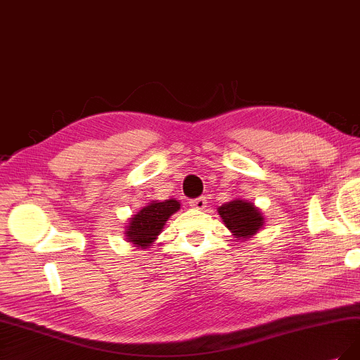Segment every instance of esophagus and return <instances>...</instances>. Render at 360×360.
<instances>
[{"mask_svg":"<svg viewBox=\"0 0 360 360\" xmlns=\"http://www.w3.org/2000/svg\"><path fill=\"white\" fill-rule=\"evenodd\" d=\"M190 203H191L193 207H195L198 210H203L206 207L207 200H206V197H198V198H195V200H191Z\"/></svg>","mask_w":360,"mask_h":360,"instance_id":"obj_1","label":"esophagus"}]
</instances>
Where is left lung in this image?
Segmentation results:
<instances>
[{
  "instance_id": "1",
  "label": "left lung",
  "mask_w": 360,
  "mask_h": 360,
  "mask_svg": "<svg viewBox=\"0 0 360 360\" xmlns=\"http://www.w3.org/2000/svg\"><path fill=\"white\" fill-rule=\"evenodd\" d=\"M218 214L236 240L240 242H246L248 238L254 237L265 222L262 212L254 203L243 198H233L224 203L218 207Z\"/></svg>"
}]
</instances>
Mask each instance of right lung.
<instances>
[{
	"mask_svg": "<svg viewBox=\"0 0 360 360\" xmlns=\"http://www.w3.org/2000/svg\"><path fill=\"white\" fill-rule=\"evenodd\" d=\"M181 209V203L175 198L165 202L153 200L141 207L135 215H131L126 227V242H130L138 249L153 246L158 234L163 231L169 218Z\"/></svg>",
	"mask_w": 360,
	"mask_h": 360,
	"instance_id": "obj_1",
	"label": "right lung"
}]
</instances>
